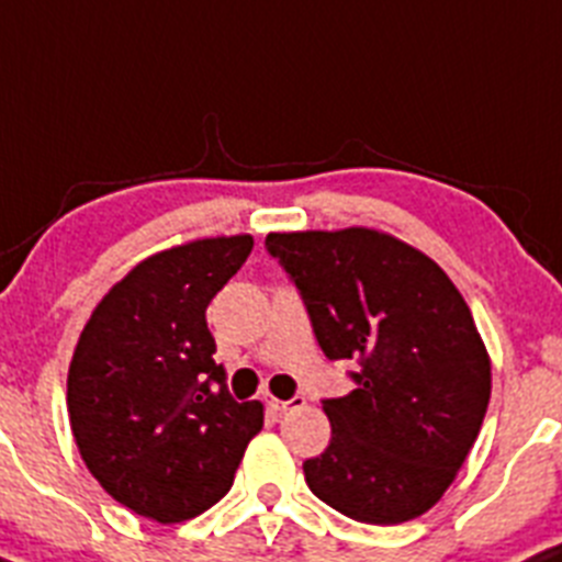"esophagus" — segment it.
Listing matches in <instances>:
<instances>
[{
	"label": "esophagus",
	"instance_id": "obj_1",
	"mask_svg": "<svg viewBox=\"0 0 562 562\" xmlns=\"http://www.w3.org/2000/svg\"><path fill=\"white\" fill-rule=\"evenodd\" d=\"M266 405H269L274 413H285V411H293V407H299V405H305V396H302V393H296V396H291V400L266 396Z\"/></svg>",
	"mask_w": 562,
	"mask_h": 562
}]
</instances>
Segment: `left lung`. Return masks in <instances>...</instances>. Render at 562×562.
<instances>
[{
  "label": "left lung",
  "instance_id": "1",
  "mask_svg": "<svg viewBox=\"0 0 562 562\" xmlns=\"http://www.w3.org/2000/svg\"><path fill=\"white\" fill-rule=\"evenodd\" d=\"M329 360L355 391L324 400L329 447L305 460L313 494L363 524H402L443 496L491 400V358L465 299L435 260L366 227L271 233Z\"/></svg>",
  "mask_w": 562,
  "mask_h": 562
}]
</instances>
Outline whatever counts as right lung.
<instances>
[{"label":"right lung","mask_w":562,"mask_h":562,"mask_svg":"<svg viewBox=\"0 0 562 562\" xmlns=\"http://www.w3.org/2000/svg\"><path fill=\"white\" fill-rule=\"evenodd\" d=\"M251 246V235H229L146 257L77 340L66 400L77 449L115 502L151 521L216 505L263 427L260 402L229 396L204 318Z\"/></svg>","instance_id":"right-lung-1"}]
</instances>
